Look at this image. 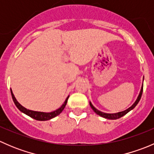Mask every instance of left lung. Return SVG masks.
<instances>
[{"label": "left lung", "mask_w": 154, "mask_h": 154, "mask_svg": "<svg viewBox=\"0 0 154 154\" xmlns=\"http://www.w3.org/2000/svg\"><path fill=\"white\" fill-rule=\"evenodd\" d=\"M142 91H143V85H142V88H141L140 93H139V97H138L137 100H136V102H135V103H133V104L132 105V106H130V108H128V109H126V110H125V111H123V112H120L113 113V114H109V113L102 112L99 111V110H97V109L94 108V107L93 106V105L91 104V102H90V103H90V106H91V109H92L94 110V112H96L97 115H98V116H101V117L105 118V119H112V120H114V119H120V118H122V116H125V115L127 114V112H130V110H132V109H134L135 106H136V105L138 104V103H139V100H140L141 97H142Z\"/></svg>", "instance_id": "left-lung-1"}]
</instances>
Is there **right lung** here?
Wrapping results in <instances>:
<instances>
[{
    "label": "right lung",
    "instance_id": "obj_1",
    "mask_svg": "<svg viewBox=\"0 0 154 154\" xmlns=\"http://www.w3.org/2000/svg\"><path fill=\"white\" fill-rule=\"evenodd\" d=\"M10 91H11V94H12V100H13L15 106L18 107V109H19L20 111L22 112H24V114L27 115V116H29V117L32 118V119H35V120H37V121L50 120V119H53V118L56 117V116H57L58 115H60V113L63 112V110L64 109L65 107H66V103H67V101H68V97H69V96H68V97L66 98V101H65V103H63V106L60 107V108H59L58 109L55 110V111H54V112H42L32 111V110H29V109H27L26 108H24V106H21V105L20 104L18 101H17V100L15 99V96H14V94H13V93H12V89H11V88H10Z\"/></svg>",
    "mask_w": 154,
    "mask_h": 154
}]
</instances>
